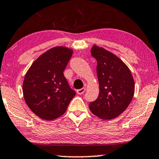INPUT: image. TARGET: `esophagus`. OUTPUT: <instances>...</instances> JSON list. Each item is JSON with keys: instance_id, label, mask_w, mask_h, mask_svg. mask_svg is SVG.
<instances>
[{"instance_id": "obj_1", "label": "esophagus", "mask_w": 159, "mask_h": 159, "mask_svg": "<svg viewBox=\"0 0 159 159\" xmlns=\"http://www.w3.org/2000/svg\"><path fill=\"white\" fill-rule=\"evenodd\" d=\"M85 90H86L85 88H81V89H77L76 93H77V94H78V95H81V94H83L84 93Z\"/></svg>"}]
</instances>
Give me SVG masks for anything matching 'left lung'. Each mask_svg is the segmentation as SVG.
<instances>
[{"label":"left lung","mask_w":159,"mask_h":159,"mask_svg":"<svg viewBox=\"0 0 159 159\" xmlns=\"http://www.w3.org/2000/svg\"><path fill=\"white\" fill-rule=\"evenodd\" d=\"M91 55L97 61L98 97L89 103V110L100 118L110 120L124 112L133 98L135 83L130 70L116 55L94 45Z\"/></svg>","instance_id":"obj_1"}]
</instances>
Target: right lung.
I'll return each mask as SVG.
<instances>
[{
  "label": "right lung",
  "instance_id": "1",
  "mask_svg": "<svg viewBox=\"0 0 159 159\" xmlns=\"http://www.w3.org/2000/svg\"><path fill=\"white\" fill-rule=\"evenodd\" d=\"M72 55V49L66 47L52 48L38 57L25 75V101L42 119L50 121L62 116L76 94L64 75Z\"/></svg>",
  "mask_w": 159,
  "mask_h": 159
}]
</instances>
